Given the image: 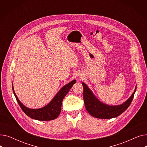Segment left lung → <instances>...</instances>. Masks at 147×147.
<instances>
[{
  "label": "left lung",
  "instance_id": "1",
  "mask_svg": "<svg viewBox=\"0 0 147 147\" xmlns=\"http://www.w3.org/2000/svg\"><path fill=\"white\" fill-rule=\"evenodd\" d=\"M82 84L83 86V99L86 109L92 116L98 119H112L122 114L132 102L136 90V86L132 95L123 104L118 105H109L100 101L84 82Z\"/></svg>",
  "mask_w": 147,
  "mask_h": 147
}]
</instances>
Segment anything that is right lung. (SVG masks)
<instances>
[{
    "instance_id": "add662e5",
    "label": "right lung",
    "mask_w": 147,
    "mask_h": 147,
    "mask_svg": "<svg viewBox=\"0 0 147 147\" xmlns=\"http://www.w3.org/2000/svg\"><path fill=\"white\" fill-rule=\"evenodd\" d=\"M76 80H73L62 88L56 95L52 99V101L45 107L38 109H31L23 105L15 93L12 84V90L13 94L16 98L17 101L20 105L22 110L27 115L28 117L33 119L40 121H49L54 120L58 117L61 110V105L63 100L66 96L69 90L72 88L73 85L76 83Z\"/></svg>"
}]
</instances>
